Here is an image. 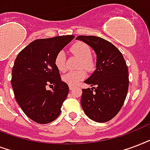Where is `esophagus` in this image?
<instances>
[{"label": "esophagus", "mask_w": 150, "mask_h": 150, "mask_svg": "<svg viewBox=\"0 0 150 150\" xmlns=\"http://www.w3.org/2000/svg\"><path fill=\"white\" fill-rule=\"evenodd\" d=\"M69 90H73V89H74V86L69 85Z\"/></svg>", "instance_id": "obj_1"}]
</instances>
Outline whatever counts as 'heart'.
<instances>
[{
	"label": "heart",
	"mask_w": 150,
	"mask_h": 150,
	"mask_svg": "<svg viewBox=\"0 0 150 150\" xmlns=\"http://www.w3.org/2000/svg\"><path fill=\"white\" fill-rule=\"evenodd\" d=\"M70 51L74 55L81 59L80 67L87 69L92 70L95 68L96 63L91 55V47L87 44L81 41L76 42L72 45ZM54 65L59 71L64 72L67 69L66 65V54L63 51H60L56 54L54 58ZM86 74L84 70L80 69L77 71H70L62 76V80L65 83L69 85H76L77 83L85 78Z\"/></svg>",
	"instance_id": "obj_1"
}]
</instances>
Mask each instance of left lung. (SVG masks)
I'll list each match as a JSON object with an SVG mask.
<instances>
[{
    "label": "left lung",
    "instance_id": "left-lung-1",
    "mask_svg": "<svg viewBox=\"0 0 150 150\" xmlns=\"http://www.w3.org/2000/svg\"><path fill=\"white\" fill-rule=\"evenodd\" d=\"M97 55L96 69L84 81L91 88L82 89L81 103L94 121L107 122L119 112L127 96L128 69L123 54L108 40L96 36H78Z\"/></svg>",
    "mask_w": 150,
    "mask_h": 150
}]
</instances>
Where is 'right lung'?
Returning <instances> with one entry per match:
<instances>
[{
    "label": "right lung",
    "mask_w": 150,
    "mask_h": 150,
    "mask_svg": "<svg viewBox=\"0 0 150 150\" xmlns=\"http://www.w3.org/2000/svg\"><path fill=\"white\" fill-rule=\"evenodd\" d=\"M74 38L60 36L33 40L21 51L12 68L11 85L18 105L38 124H48L59 117L69 87L62 81L54 58ZM54 85L52 90L47 86Z\"/></svg>",
    "instance_id": "1"
}]
</instances>
